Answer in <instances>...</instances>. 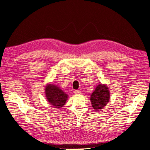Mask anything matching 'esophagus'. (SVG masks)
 Masks as SVG:
<instances>
[{
  "label": "esophagus",
  "instance_id": "esophagus-1",
  "mask_svg": "<svg viewBox=\"0 0 150 150\" xmlns=\"http://www.w3.org/2000/svg\"><path fill=\"white\" fill-rule=\"evenodd\" d=\"M74 93H75V94H79L81 93V91H79V90H76L75 91H74Z\"/></svg>",
  "mask_w": 150,
  "mask_h": 150
}]
</instances>
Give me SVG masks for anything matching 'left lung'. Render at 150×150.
<instances>
[{
	"label": "left lung",
	"instance_id": "8db88e82",
	"mask_svg": "<svg viewBox=\"0 0 150 150\" xmlns=\"http://www.w3.org/2000/svg\"><path fill=\"white\" fill-rule=\"evenodd\" d=\"M90 100L95 111L101 110L110 100V92L108 86L104 84H99L91 95Z\"/></svg>",
	"mask_w": 150,
	"mask_h": 150
}]
</instances>
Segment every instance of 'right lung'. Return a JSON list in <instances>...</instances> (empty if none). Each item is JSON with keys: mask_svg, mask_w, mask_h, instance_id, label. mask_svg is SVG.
<instances>
[{"mask_svg": "<svg viewBox=\"0 0 150 150\" xmlns=\"http://www.w3.org/2000/svg\"><path fill=\"white\" fill-rule=\"evenodd\" d=\"M44 90L47 101L53 107L59 109L64 106L69 96L59 87L53 84H47Z\"/></svg>", "mask_w": 150, "mask_h": 150, "instance_id": "add662e5", "label": "right lung"}]
</instances>
